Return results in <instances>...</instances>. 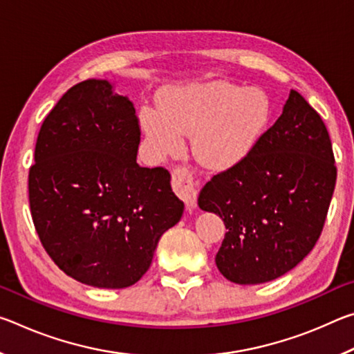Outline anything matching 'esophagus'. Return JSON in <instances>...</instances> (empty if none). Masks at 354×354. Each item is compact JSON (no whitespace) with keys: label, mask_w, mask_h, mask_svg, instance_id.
<instances>
[{"label":"esophagus","mask_w":354,"mask_h":354,"mask_svg":"<svg viewBox=\"0 0 354 354\" xmlns=\"http://www.w3.org/2000/svg\"><path fill=\"white\" fill-rule=\"evenodd\" d=\"M171 184L175 194L184 201L185 207L192 211L196 206V190L194 187V178H192V173L184 169V167H178V169L173 170L171 175Z\"/></svg>","instance_id":"1"}]
</instances>
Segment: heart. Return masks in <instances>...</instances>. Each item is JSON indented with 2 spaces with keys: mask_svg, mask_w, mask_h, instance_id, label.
<instances>
[{
  "mask_svg": "<svg viewBox=\"0 0 354 354\" xmlns=\"http://www.w3.org/2000/svg\"><path fill=\"white\" fill-rule=\"evenodd\" d=\"M270 120V101L259 88L212 81L176 88L159 97V109L143 107L140 128L159 159L176 156L184 136L192 153L209 170H230L253 151Z\"/></svg>",
  "mask_w": 354,
  "mask_h": 354,
  "instance_id": "obj_1",
  "label": "heart"
}]
</instances>
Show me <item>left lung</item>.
<instances>
[{
    "label": "left lung",
    "mask_w": 354,
    "mask_h": 354,
    "mask_svg": "<svg viewBox=\"0 0 354 354\" xmlns=\"http://www.w3.org/2000/svg\"><path fill=\"white\" fill-rule=\"evenodd\" d=\"M337 178L325 123L297 91L241 164L215 175L198 206L223 220L215 256L236 284L268 283L298 266L322 234Z\"/></svg>",
    "instance_id": "1"
}]
</instances>
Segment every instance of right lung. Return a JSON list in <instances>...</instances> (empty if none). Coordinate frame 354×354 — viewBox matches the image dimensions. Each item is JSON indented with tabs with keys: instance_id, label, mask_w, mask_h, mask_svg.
I'll return each mask as SVG.
<instances>
[{
	"instance_id": "add662e5",
	"label": "right lung",
	"mask_w": 354,
	"mask_h": 354,
	"mask_svg": "<svg viewBox=\"0 0 354 354\" xmlns=\"http://www.w3.org/2000/svg\"><path fill=\"white\" fill-rule=\"evenodd\" d=\"M139 143L133 101L106 80L76 84L41 124L29 170L32 221L56 266L82 284H136L183 217L170 173L137 164Z\"/></svg>"
}]
</instances>
